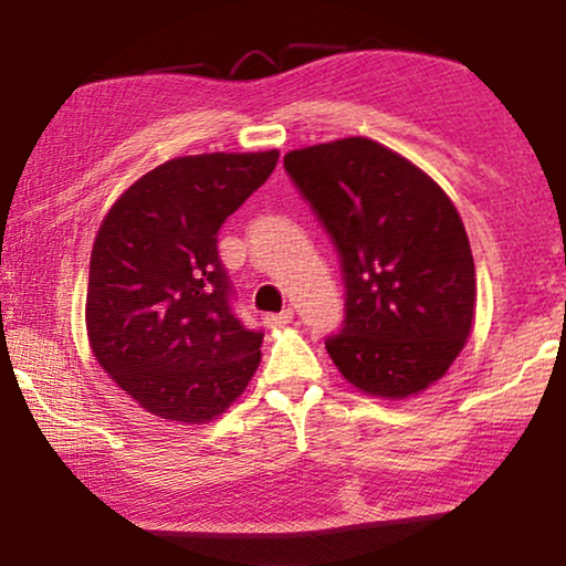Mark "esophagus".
<instances>
[{"label":"esophagus","mask_w":566,"mask_h":566,"mask_svg":"<svg viewBox=\"0 0 566 566\" xmlns=\"http://www.w3.org/2000/svg\"><path fill=\"white\" fill-rule=\"evenodd\" d=\"M291 319H293V308H283L281 314H268L265 324L268 327L277 329V327H285V324H291Z\"/></svg>","instance_id":"obj_1"}]
</instances>
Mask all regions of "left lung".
<instances>
[{
  "label": "left lung",
  "instance_id": "left-lung-1",
  "mask_svg": "<svg viewBox=\"0 0 566 566\" xmlns=\"http://www.w3.org/2000/svg\"><path fill=\"white\" fill-rule=\"evenodd\" d=\"M283 165L343 258L347 316L327 339L332 363L374 399L430 389L467 347L476 314L474 258L453 200L366 136L301 146Z\"/></svg>",
  "mask_w": 566,
  "mask_h": 566
}]
</instances>
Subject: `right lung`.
<instances>
[{"label": "right lung", "mask_w": 566, "mask_h": 566, "mask_svg": "<svg viewBox=\"0 0 566 566\" xmlns=\"http://www.w3.org/2000/svg\"><path fill=\"white\" fill-rule=\"evenodd\" d=\"M281 151L175 157L120 192L90 258V350L144 412L208 424L242 397L262 332L229 306L216 234L277 165Z\"/></svg>", "instance_id": "1"}]
</instances>
